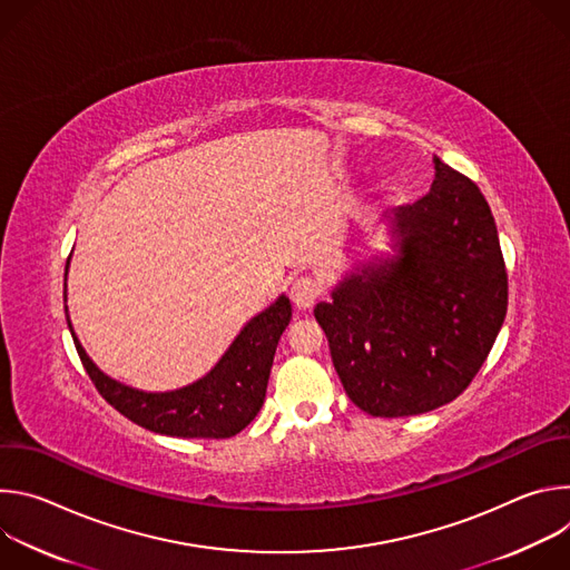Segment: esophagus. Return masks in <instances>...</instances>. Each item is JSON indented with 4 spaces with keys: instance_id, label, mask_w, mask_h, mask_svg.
Listing matches in <instances>:
<instances>
[{
    "instance_id": "obj_1",
    "label": "esophagus",
    "mask_w": 570,
    "mask_h": 570,
    "mask_svg": "<svg viewBox=\"0 0 570 570\" xmlns=\"http://www.w3.org/2000/svg\"><path fill=\"white\" fill-rule=\"evenodd\" d=\"M293 304L297 308H311L315 304V299L322 295V286L317 279L313 277H297L293 284H291V291H288Z\"/></svg>"
}]
</instances>
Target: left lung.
Masks as SVG:
<instances>
[{
    "label": "left lung",
    "mask_w": 570,
    "mask_h": 570,
    "mask_svg": "<svg viewBox=\"0 0 570 570\" xmlns=\"http://www.w3.org/2000/svg\"><path fill=\"white\" fill-rule=\"evenodd\" d=\"M394 255L313 315L347 396L372 417L440 409L473 381L503 327L508 271L480 189L435 157L431 191L392 209Z\"/></svg>",
    "instance_id": "1"
}]
</instances>
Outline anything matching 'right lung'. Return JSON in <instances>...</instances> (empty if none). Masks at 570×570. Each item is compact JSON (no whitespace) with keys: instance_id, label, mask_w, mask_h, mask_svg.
<instances>
[{"instance_id":"1","label":"right lung","mask_w":570,"mask_h":570,"mask_svg":"<svg viewBox=\"0 0 570 570\" xmlns=\"http://www.w3.org/2000/svg\"><path fill=\"white\" fill-rule=\"evenodd\" d=\"M288 322L291 302L282 295L271 308L243 327L207 376L176 392H139L106 376L88 358L67 317L80 363L115 411L153 433L203 440L232 438L257 417L266 399L275 350Z\"/></svg>"}]
</instances>
